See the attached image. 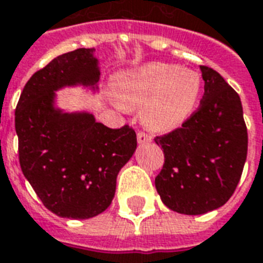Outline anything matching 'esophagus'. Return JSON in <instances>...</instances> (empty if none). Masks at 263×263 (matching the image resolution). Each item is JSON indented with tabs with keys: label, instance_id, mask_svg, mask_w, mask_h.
Instances as JSON below:
<instances>
[{
	"label": "esophagus",
	"instance_id": "obj_1",
	"mask_svg": "<svg viewBox=\"0 0 263 263\" xmlns=\"http://www.w3.org/2000/svg\"><path fill=\"white\" fill-rule=\"evenodd\" d=\"M151 140H152V137L149 134L144 133V132H138L137 133L138 144H148V142H151Z\"/></svg>",
	"mask_w": 263,
	"mask_h": 263
}]
</instances>
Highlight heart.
I'll list each match as a JSON object with an SVG mask.
<instances>
[{
	"mask_svg": "<svg viewBox=\"0 0 263 263\" xmlns=\"http://www.w3.org/2000/svg\"><path fill=\"white\" fill-rule=\"evenodd\" d=\"M200 79L193 71L149 63L118 79L117 100L126 109L141 107L142 123L155 132L180 127L195 111Z\"/></svg>",
	"mask_w": 263,
	"mask_h": 263,
	"instance_id": "b5f03b06",
	"label": "heart"
}]
</instances>
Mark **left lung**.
<instances>
[{"mask_svg":"<svg viewBox=\"0 0 263 263\" xmlns=\"http://www.w3.org/2000/svg\"><path fill=\"white\" fill-rule=\"evenodd\" d=\"M204 95L182 127L155 138L164 164L155 186L168 209L200 215L219 209L239 184L247 159V127L239 95L221 75L200 66Z\"/></svg>","mask_w":263,"mask_h":263,"instance_id":"1","label":"left lung"}]
</instances>
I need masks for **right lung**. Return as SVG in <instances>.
<instances>
[{
    "instance_id": "add662e5",
    "label": "right lung",
    "mask_w": 263,
    "mask_h": 263,
    "mask_svg": "<svg viewBox=\"0 0 263 263\" xmlns=\"http://www.w3.org/2000/svg\"><path fill=\"white\" fill-rule=\"evenodd\" d=\"M95 49L60 54L26 83L15 112L19 160L41 201L63 218L87 219L107 210L121 168L137 148L136 132L109 129L87 111L56 105V91L82 86L99 90Z\"/></svg>"
}]
</instances>
